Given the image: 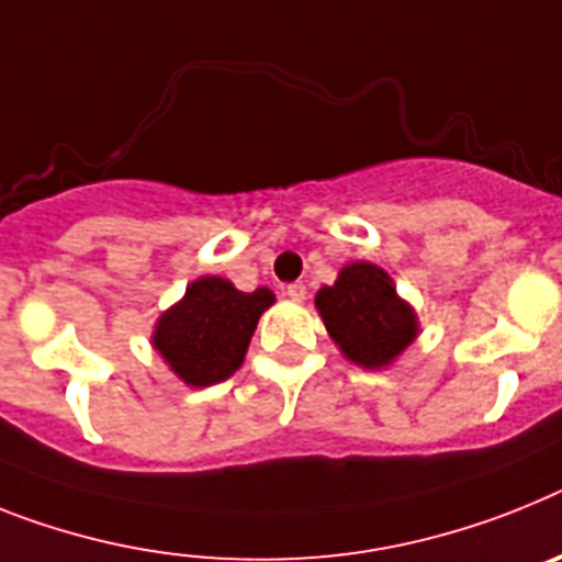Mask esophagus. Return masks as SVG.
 Returning a JSON list of instances; mask_svg holds the SVG:
<instances>
[{"label": "esophagus", "instance_id": "esophagus-1", "mask_svg": "<svg viewBox=\"0 0 562 562\" xmlns=\"http://www.w3.org/2000/svg\"><path fill=\"white\" fill-rule=\"evenodd\" d=\"M285 294H289V300H294V303H303L305 296H308V289H305L303 282H291V285H285Z\"/></svg>", "mask_w": 562, "mask_h": 562}]
</instances>
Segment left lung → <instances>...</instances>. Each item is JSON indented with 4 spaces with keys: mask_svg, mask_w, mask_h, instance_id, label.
I'll use <instances>...</instances> for the list:
<instances>
[{
    "mask_svg": "<svg viewBox=\"0 0 562 562\" xmlns=\"http://www.w3.org/2000/svg\"><path fill=\"white\" fill-rule=\"evenodd\" d=\"M319 317L348 360L383 369L417 337L414 311L391 285V277L371 262H351L334 285L317 294Z\"/></svg>",
    "mask_w": 562,
    "mask_h": 562,
    "instance_id": "left-lung-1",
    "label": "left lung"
}]
</instances>
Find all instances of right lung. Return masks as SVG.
Masks as SVG:
<instances>
[{"instance_id":"add662e5","label":"right lung","mask_w":562,"mask_h":562,"mask_svg":"<svg viewBox=\"0 0 562 562\" xmlns=\"http://www.w3.org/2000/svg\"><path fill=\"white\" fill-rule=\"evenodd\" d=\"M271 303L268 289L245 294L223 277H202L159 317L154 346L193 389L223 383L243 366L259 314Z\"/></svg>"}]
</instances>
